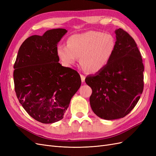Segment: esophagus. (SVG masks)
I'll list each match as a JSON object with an SVG mask.
<instances>
[{
  "instance_id": "obj_1",
  "label": "esophagus",
  "mask_w": 156,
  "mask_h": 156,
  "mask_svg": "<svg viewBox=\"0 0 156 156\" xmlns=\"http://www.w3.org/2000/svg\"><path fill=\"white\" fill-rule=\"evenodd\" d=\"M80 75H81V81H82L83 83H84V80H85V76H84V75H83V74H81Z\"/></svg>"
}]
</instances>
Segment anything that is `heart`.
Masks as SVG:
<instances>
[{"mask_svg":"<svg viewBox=\"0 0 156 156\" xmlns=\"http://www.w3.org/2000/svg\"><path fill=\"white\" fill-rule=\"evenodd\" d=\"M115 46V40L111 34L90 30L71 36L68 45L58 47L57 54L66 66L73 65L81 58L80 62L84 69L97 73L109 62Z\"/></svg>","mask_w":156,"mask_h":156,"instance_id":"b5f03b06","label":"heart"}]
</instances>
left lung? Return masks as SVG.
I'll return each instance as SVG.
<instances>
[{"label": "left lung", "instance_id": "left-lung-1", "mask_svg": "<svg viewBox=\"0 0 156 156\" xmlns=\"http://www.w3.org/2000/svg\"><path fill=\"white\" fill-rule=\"evenodd\" d=\"M115 49L106 66L85 82L92 90L90 103L101 119L123 118L139 101L144 88V65L134 39L122 29L116 30Z\"/></svg>", "mask_w": 156, "mask_h": 156}]
</instances>
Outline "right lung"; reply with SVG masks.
<instances>
[{
    "mask_svg": "<svg viewBox=\"0 0 156 156\" xmlns=\"http://www.w3.org/2000/svg\"><path fill=\"white\" fill-rule=\"evenodd\" d=\"M64 29L34 35L21 45L14 64L13 81L19 101L33 119L51 124L63 119L71 99L81 87L76 70L59 62L57 44Z\"/></svg>",
    "mask_w": 156,
    "mask_h": 156,
    "instance_id": "1",
    "label": "right lung"
}]
</instances>
